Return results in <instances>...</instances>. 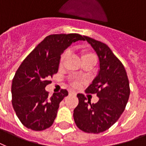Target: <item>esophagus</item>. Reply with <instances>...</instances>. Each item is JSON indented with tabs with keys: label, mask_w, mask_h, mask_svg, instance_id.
<instances>
[{
	"label": "esophagus",
	"mask_w": 146,
	"mask_h": 146,
	"mask_svg": "<svg viewBox=\"0 0 146 146\" xmlns=\"http://www.w3.org/2000/svg\"><path fill=\"white\" fill-rule=\"evenodd\" d=\"M76 92L75 91H74V90H70L69 91V95H76Z\"/></svg>",
	"instance_id": "esophagus-1"
}]
</instances>
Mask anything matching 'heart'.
I'll use <instances>...</instances> for the list:
<instances>
[{"label":"heart","mask_w":146,"mask_h":146,"mask_svg":"<svg viewBox=\"0 0 146 146\" xmlns=\"http://www.w3.org/2000/svg\"><path fill=\"white\" fill-rule=\"evenodd\" d=\"M67 55H68V51H65V52H64V53L61 54V58H60V64H62L64 63L67 58ZM82 61H85L86 60H89V59H96V57H95L94 54L91 53V52H88V51H83L82 52ZM72 83L74 86H77V85H79L80 82L78 80L74 79L72 81Z\"/></svg>","instance_id":"heart-1"}]
</instances>
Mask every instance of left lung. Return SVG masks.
I'll use <instances>...</instances> for the list:
<instances>
[{"mask_svg": "<svg viewBox=\"0 0 146 146\" xmlns=\"http://www.w3.org/2000/svg\"><path fill=\"white\" fill-rule=\"evenodd\" d=\"M99 59V71L86 93L96 94L99 100L91 104L83 94H78V105L74 110V120L78 129L98 134L106 131L118 121L125 108L130 88L123 64L106 44L84 36Z\"/></svg>", "mask_w": 146, "mask_h": 146, "instance_id": "obj_1", "label": "left lung"}]
</instances>
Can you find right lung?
Here are the masks:
<instances>
[{
    "mask_svg": "<svg viewBox=\"0 0 146 146\" xmlns=\"http://www.w3.org/2000/svg\"><path fill=\"white\" fill-rule=\"evenodd\" d=\"M85 40L78 34L47 36L20 65L11 85L12 106L21 122L27 129L42 131L51 127L59 104L68 95L61 89L49 96L45 87L58 71L61 54L77 40Z\"/></svg>",
    "mask_w": 146,
    "mask_h": 146,
    "instance_id": "1",
    "label": "right lung"
}]
</instances>
